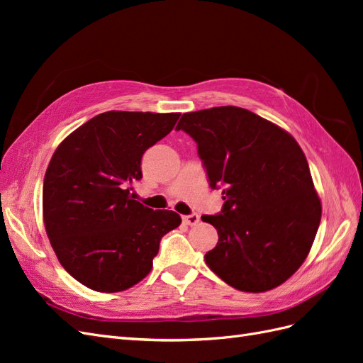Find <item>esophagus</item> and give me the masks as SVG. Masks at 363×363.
<instances>
[{
	"mask_svg": "<svg viewBox=\"0 0 363 363\" xmlns=\"http://www.w3.org/2000/svg\"><path fill=\"white\" fill-rule=\"evenodd\" d=\"M183 223L188 224V225H196L200 223V216L196 213H192V215H186L183 216Z\"/></svg>",
	"mask_w": 363,
	"mask_h": 363,
	"instance_id": "esophagus-1",
	"label": "esophagus"
}]
</instances>
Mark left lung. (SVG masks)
Listing matches in <instances>:
<instances>
[{
	"label": "left lung",
	"mask_w": 363,
	"mask_h": 363,
	"mask_svg": "<svg viewBox=\"0 0 363 363\" xmlns=\"http://www.w3.org/2000/svg\"><path fill=\"white\" fill-rule=\"evenodd\" d=\"M177 130L196 142L211 188H224L221 213L201 216L218 232L207 267L238 291L280 286L306 260L321 221L303 150L288 131L235 106L184 113Z\"/></svg>",
	"instance_id": "8db88e82"
}]
</instances>
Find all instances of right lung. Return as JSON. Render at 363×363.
Returning a JSON list of instances; mask_svg holds the SVG:
<instances>
[{"label":"right lung","mask_w":363,"mask_h":363,"mask_svg":"<svg viewBox=\"0 0 363 363\" xmlns=\"http://www.w3.org/2000/svg\"><path fill=\"white\" fill-rule=\"evenodd\" d=\"M180 113L119 112L94 116L54 151L43 179V223L60 265L96 292H121L145 279L160 239L182 223L130 195L144 152Z\"/></svg>","instance_id":"1"}]
</instances>
